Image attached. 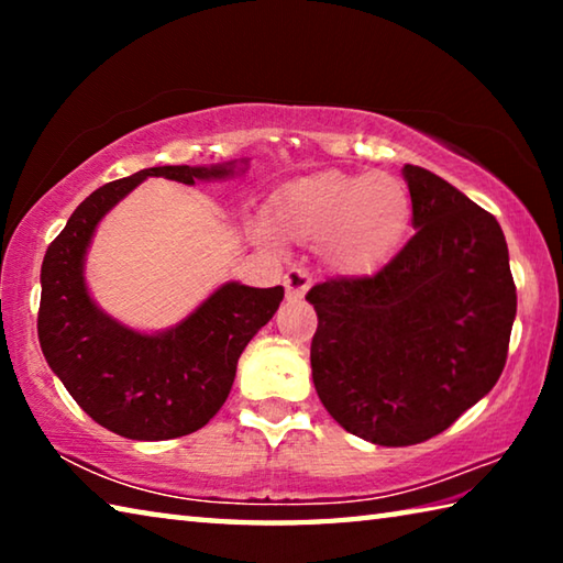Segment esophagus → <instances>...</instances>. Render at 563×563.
Instances as JSON below:
<instances>
[{
	"label": "esophagus",
	"instance_id": "obj_1",
	"mask_svg": "<svg viewBox=\"0 0 563 563\" xmlns=\"http://www.w3.org/2000/svg\"><path fill=\"white\" fill-rule=\"evenodd\" d=\"M283 285H285V290H288L290 300H300L312 285V275L302 268H290L288 273H285Z\"/></svg>",
	"mask_w": 563,
	"mask_h": 563
}]
</instances>
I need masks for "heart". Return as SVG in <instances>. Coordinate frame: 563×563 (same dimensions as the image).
Returning a JSON list of instances; mask_svg holds the SVG:
<instances>
[{
    "mask_svg": "<svg viewBox=\"0 0 563 563\" xmlns=\"http://www.w3.org/2000/svg\"><path fill=\"white\" fill-rule=\"evenodd\" d=\"M412 196L405 180L387 174H320L285 186L271 203L273 231L298 243H322V258L342 275H369L402 245ZM268 225L253 233L275 245Z\"/></svg>",
    "mask_w": 563,
    "mask_h": 563,
    "instance_id": "b5f03b06",
    "label": "heart"
}]
</instances>
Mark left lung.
I'll list each match as a JSON object with an SVG mask.
<instances>
[{"mask_svg": "<svg viewBox=\"0 0 563 563\" xmlns=\"http://www.w3.org/2000/svg\"><path fill=\"white\" fill-rule=\"evenodd\" d=\"M415 235L373 278L320 283L312 383L330 417L379 446L444 432L497 385L517 318L497 218L432 170L402 168Z\"/></svg>", "mask_w": 563, "mask_h": 563, "instance_id": "1", "label": "left lung"}]
</instances>
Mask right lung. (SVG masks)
<instances>
[{
  "label": "right lung",
  "instance_id": "1",
  "mask_svg": "<svg viewBox=\"0 0 563 563\" xmlns=\"http://www.w3.org/2000/svg\"><path fill=\"white\" fill-rule=\"evenodd\" d=\"M251 158L211 166H154L111 180L84 201L46 247L40 345L52 373L93 422L126 440L161 442L208 424L231 393L238 357L283 300V285L223 283L166 330L123 325L91 298L87 255L99 223L151 176L178 184L243 176Z\"/></svg>",
  "mask_w": 563,
  "mask_h": 563
}]
</instances>
